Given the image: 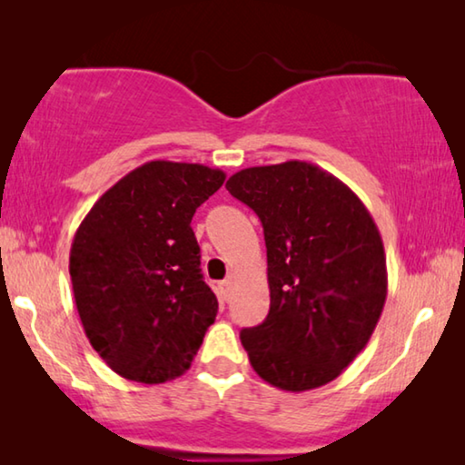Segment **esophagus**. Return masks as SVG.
Wrapping results in <instances>:
<instances>
[{
  "label": "esophagus",
  "instance_id": "34e87169",
  "mask_svg": "<svg viewBox=\"0 0 465 465\" xmlns=\"http://www.w3.org/2000/svg\"><path fill=\"white\" fill-rule=\"evenodd\" d=\"M217 293H219V297H222V302H230V297H232V281L217 282Z\"/></svg>",
  "mask_w": 465,
  "mask_h": 465
}]
</instances>
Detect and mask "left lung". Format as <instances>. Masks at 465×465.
<instances>
[{
    "instance_id": "8db88e82",
    "label": "left lung",
    "mask_w": 465,
    "mask_h": 465,
    "mask_svg": "<svg viewBox=\"0 0 465 465\" xmlns=\"http://www.w3.org/2000/svg\"><path fill=\"white\" fill-rule=\"evenodd\" d=\"M225 188L264 230L271 310L240 332L252 367L279 390L326 385L365 349L388 295L373 217L349 186L308 162L240 170Z\"/></svg>"
}]
</instances>
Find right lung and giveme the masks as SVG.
Masks as SVG:
<instances>
[{
	"instance_id": "add662e5",
	"label": "right lung",
	"mask_w": 465,
	"mask_h": 465,
	"mask_svg": "<svg viewBox=\"0 0 465 465\" xmlns=\"http://www.w3.org/2000/svg\"><path fill=\"white\" fill-rule=\"evenodd\" d=\"M223 180L203 163L147 162L77 227L69 252L77 313L94 351L124 380L180 377L215 322L191 222Z\"/></svg>"
}]
</instances>
